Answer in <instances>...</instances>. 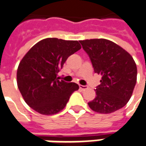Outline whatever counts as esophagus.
Masks as SVG:
<instances>
[{"instance_id":"1","label":"esophagus","mask_w":146,"mask_h":146,"mask_svg":"<svg viewBox=\"0 0 146 146\" xmlns=\"http://www.w3.org/2000/svg\"><path fill=\"white\" fill-rule=\"evenodd\" d=\"M80 88L81 89V90H86V89H88V86L80 85Z\"/></svg>"}]
</instances>
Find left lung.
I'll use <instances>...</instances> for the list:
<instances>
[{
  "mask_svg": "<svg viewBox=\"0 0 146 146\" xmlns=\"http://www.w3.org/2000/svg\"><path fill=\"white\" fill-rule=\"evenodd\" d=\"M88 54L95 73L102 75L96 97L89 107L99 113H111L125 106L137 81V66L128 52L106 39L80 40Z\"/></svg>",
  "mask_w": 146,
  "mask_h": 146,
  "instance_id": "8db88e82",
  "label": "left lung"
}]
</instances>
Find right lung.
<instances>
[{"label": "right lung", "mask_w": 146, "mask_h": 146, "mask_svg": "<svg viewBox=\"0 0 146 146\" xmlns=\"http://www.w3.org/2000/svg\"><path fill=\"white\" fill-rule=\"evenodd\" d=\"M80 48L77 40L46 38L25 54L18 67L17 84L30 107L43 115H53L63 110L79 86L58 80L57 74L68 57Z\"/></svg>", "instance_id": "add662e5"}]
</instances>
